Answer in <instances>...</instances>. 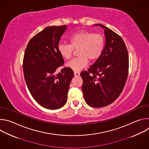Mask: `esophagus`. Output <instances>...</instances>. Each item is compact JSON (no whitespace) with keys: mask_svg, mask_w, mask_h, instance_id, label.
Wrapping results in <instances>:
<instances>
[{"mask_svg":"<svg viewBox=\"0 0 149 149\" xmlns=\"http://www.w3.org/2000/svg\"><path fill=\"white\" fill-rule=\"evenodd\" d=\"M74 75H75V77L79 76V75H80V73H79V72H76V71H74Z\"/></svg>","mask_w":149,"mask_h":149,"instance_id":"34e87169","label":"esophagus"}]
</instances>
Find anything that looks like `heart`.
<instances>
[{
    "label": "heart",
    "mask_w": 149,
    "mask_h": 149,
    "mask_svg": "<svg viewBox=\"0 0 149 149\" xmlns=\"http://www.w3.org/2000/svg\"><path fill=\"white\" fill-rule=\"evenodd\" d=\"M70 44L59 43L58 50L62 58L69 59L73 50L78 49V57L70 61L66 66L74 71L86 67L88 60L93 61L101 55L105 45L104 36L100 33L81 31L72 34L70 38Z\"/></svg>",
    "instance_id": "obj_1"
}]
</instances>
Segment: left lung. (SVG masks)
I'll return each instance as SVG.
<instances>
[{
    "instance_id": "1",
    "label": "left lung",
    "mask_w": 149,
    "mask_h": 149,
    "mask_svg": "<svg viewBox=\"0 0 149 149\" xmlns=\"http://www.w3.org/2000/svg\"><path fill=\"white\" fill-rule=\"evenodd\" d=\"M105 45L100 57L88 71H82V90L85 101L93 107H102L114 102L121 93L129 71L128 51L123 39L101 24Z\"/></svg>"
}]
</instances>
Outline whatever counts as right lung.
Instances as JSON below:
<instances>
[{"label": "right lung", "mask_w": 149, "mask_h": 149, "mask_svg": "<svg viewBox=\"0 0 149 149\" xmlns=\"http://www.w3.org/2000/svg\"><path fill=\"white\" fill-rule=\"evenodd\" d=\"M67 29V25L45 28L29 40L24 54L23 70L28 90L40 105L50 110L65 104L74 77L68 67L55 73L64 62L58 46Z\"/></svg>", "instance_id": "right-lung-1"}]
</instances>
